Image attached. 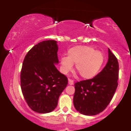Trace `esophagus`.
<instances>
[{"label": "esophagus", "instance_id": "34e87169", "mask_svg": "<svg viewBox=\"0 0 131 131\" xmlns=\"http://www.w3.org/2000/svg\"><path fill=\"white\" fill-rule=\"evenodd\" d=\"M68 84L70 85H73L74 84V82L71 79H68Z\"/></svg>", "mask_w": 131, "mask_h": 131}]
</instances>
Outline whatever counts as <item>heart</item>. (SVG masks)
<instances>
[{"instance_id": "heart-1", "label": "heart", "mask_w": 131, "mask_h": 131, "mask_svg": "<svg viewBox=\"0 0 131 131\" xmlns=\"http://www.w3.org/2000/svg\"><path fill=\"white\" fill-rule=\"evenodd\" d=\"M104 60V55L100 51L95 50L89 46H76L68 50V58H61V70L66 74L71 71L73 64H76V70L81 77L89 79L99 73Z\"/></svg>"}]
</instances>
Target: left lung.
Returning a JSON list of instances; mask_svg holds the SVG:
<instances>
[{"label":"left lung","instance_id":"1","mask_svg":"<svg viewBox=\"0 0 131 131\" xmlns=\"http://www.w3.org/2000/svg\"><path fill=\"white\" fill-rule=\"evenodd\" d=\"M118 60L108 49V59L104 68L92 79L74 84L73 104L82 115L93 116L108 105L118 87Z\"/></svg>","mask_w":131,"mask_h":131}]
</instances>
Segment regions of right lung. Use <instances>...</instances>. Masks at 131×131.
Here are the masks:
<instances>
[{
	"label": "right lung",
	"mask_w": 131,
	"mask_h": 131,
	"mask_svg": "<svg viewBox=\"0 0 131 131\" xmlns=\"http://www.w3.org/2000/svg\"><path fill=\"white\" fill-rule=\"evenodd\" d=\"M58 45L54 40L34 46L25 57L21 71V88L30 108L39 113L54 110L68 84V79L55 67Z\"/></svg>",
	"instance_id": "1"
}]
</instances>
